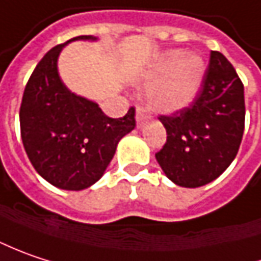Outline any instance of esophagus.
Masks as SVG:
<instances>
[{
    "mask_svg": "<svg viewBox=\"0 0 261 261\" xmlns=\"http://www.w3.org/2000/svg\"><path fill=\"white\" fill-rule=\"evenodd\" d=\"M148 114H147V110L144 109V107H141V106H138L137 107V123L138 126L141 127L142 124L145 123L147 120H148Z\"/></svg>",
    "mask_w": 261,
    "mask_h": 261,
    "instance_id": "obj_1",
    "label": "esophagus"
}]
</instances>
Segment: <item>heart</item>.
Returning <instances> with one entry per match:
<instances>
[{
    "instance_id": "heart-1",
    "label": "heart",
    "mask_w": 261,
    "mask_h": 261,
    "mask_svg": "<svg viewBox=\"0 0 261 261\" xmlns=\"http://www.w3.org/2000/svg\"><path fill=\"white\" fill-rule=\"evenodd\" d=\"M184 57L182 51L169 53L147 77L148 82H155L148 91L152 110L173 113L188 106L195 97L201 85L204 63L197 56Z\"/></svg>"
}]
</instances>
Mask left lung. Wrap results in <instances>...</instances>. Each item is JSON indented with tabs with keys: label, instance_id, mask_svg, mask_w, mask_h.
Masks as SVG:
<instances>
[{
	"label": "left lung",
	"instance_id": "left-lung-1",
	"mask_svg": "<svg viewBox=\"0 0 261 261\" xmlns=\"http://www.w3.org/2000/svg\"><path fill=\"white\" fill-rule=\"evenodd\" d=\"M159 119L167 139L155 159L166 176L185 188L215 180L233 162L242 141L245 101L238 73L222 53L212 51L194 101Z\"/></svg>",
	"mask_w": 261,
	"mask_h": 261
}]
</instances>
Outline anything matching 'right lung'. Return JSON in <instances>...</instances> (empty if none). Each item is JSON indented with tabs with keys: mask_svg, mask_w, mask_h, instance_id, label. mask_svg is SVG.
I'll list each match as a JSON object with an SVG mask.
<instances>
[{
	"mask_svg": "<svg viewBox=\"0 0 261 261\" xmlns=\"http://www.w3.org/2000/svg\"><path fill=\"white\" fill-rule=\"evenodd\" d=\"M49 49L31 74L20 106V134L35 170L51 185L81 191L104 175L119 141L135 127V109L123 117L106 116L98 104L63 85L57 70L61 48Z\"/></svg>",
	"mask_w": 261,
	"mask_h": 261,
	"instance_id": "right-lung-1",
	"label": "right lung"
}]
</instances>
